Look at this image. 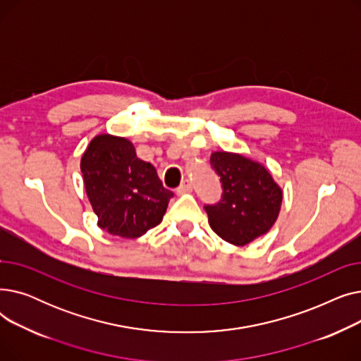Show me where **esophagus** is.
Segmentation results:
<instances>
[{"mask_svg": "<svg viewBox=\"0 0 361 361\" xmlns=\"http://www.w3.org/2000/svg\"><path fill=\"white\" fill-rule=\"evenodd\" d=\"M193 190V185L188 180H184L180 187H177V195H184V193H190Z\"/></svg>", "mask_w": 361, "mask_h": 361, "instance_id": "obj_1", "label": "esophagus"}]
</instances>
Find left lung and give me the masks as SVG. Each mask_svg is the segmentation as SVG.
Wrapping results in <instances>:
<instances>
[{
    "mask_svg": "<svg viewBox=\"0 0 361 361\" xmlns=\"http://www.w3.org/2000/svg\"><path fill=\"white\" fill-rule=\"evenodd\" d=\"M211 166L222 187L221 200L204 204L214 233L234 245L268 233L278 218L282 190L267 168L228 152H214Z\"/></svg>",
    "mask_w": 361,
    "mask_h": 361,
    "instance_id": "1",
    "label": "left lung"
}]
</instances>
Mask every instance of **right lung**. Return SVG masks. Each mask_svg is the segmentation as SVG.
<instances>
[{
    "label": "right lung",
    "instance_id": "obj_1",
    "mask_svg": "<svg viewBox=\"0 0 361 361\" xmlns=\"http://www.w3.org/2000/svg\"><path fill=\"white\" fill-rule=\"evenodd\" d=\"M80 169L98 225L112 235L136 238L155 228L174 196L162 185L155 166L139 159L124 137H94Z\"/></svg>",
    "mask_w": 361,
    "mask_h": 361
}]
</instances>
